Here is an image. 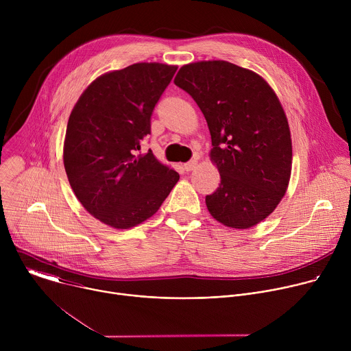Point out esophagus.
<instances>
[{
  "instance_id": "esophagus-1",
  "label": "esophagus",
  "mask_w": 351,
  "mask_h": 351,
  "mask_svg": "<svg viewBox=\"0 0 351 351\" xmlns=\"http://www.w3.org/2000/svg\"><path fill=\"white\" fill-rule=\"evenodd\" d=\"M195 167H197V160H190L189 162H186V164L183 165V168H184L187 172L193 171Z\"/></svg>"
}]
</instances>
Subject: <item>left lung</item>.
I'll return each mask as SVG.
<instances>
[{
  "mask_svg": "<svg viewBox=\"0 0 351 351\" xmlns=\"http://www.w3.org/2000/svg\"><path fill=\"white\" fill-rule=\"evenodd\" d=\"M175 84L193 97L211 133L221 184L206 197L210 214L234 229L260 223L280 203L291 172L289 123L275 91L226 61L184 65Z\"/></svg>",
  "mask_w": 351,
  "mask_h": 351,
  "instance_id": "8db88e82",
  "label": "left lung"
}]
</instances>
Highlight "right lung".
<instances>
[{"label":"right lung","instance_id":"add662e5","mask_svg":"<svg viewBox=\"0 0 351 351\" xmlns=\"http://www.w3.org/2000/svg\"><path fill=\"white\" fill-rule=\"evenodd\" d=\"M178 66L140 62L97 77L73 107L64 165L82 206L117 229L153 217L179 173L153 154H140L152 115Z\"/></svg>","mask_w":351,"mask_h":351}]
</instances>
